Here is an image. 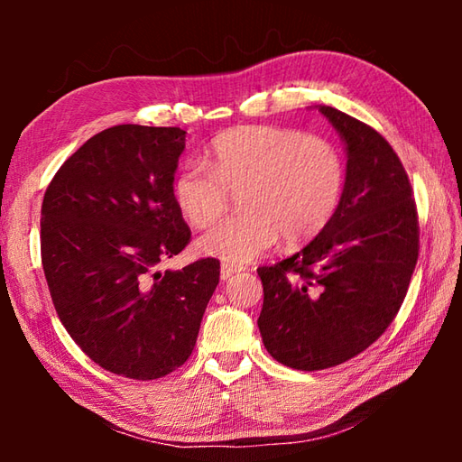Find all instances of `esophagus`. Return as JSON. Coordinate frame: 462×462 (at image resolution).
Masks as SVG:
<instances>
[{
  "label": "esophagus",
  "mask_w": 462,
  "mask_h": 462,
  "mask_svg": "<svg viewBox=\"0 0 462 462\" xmlns=\"http://www.w3.org/2000/svg\"><path fill=\"white\" fill-rule=\"evenodd\" d=\"M236 272H242V266H234V263H222L220 268V278L228 280L230 276H234Z\"/></svg>",
  "instance_id": "34e87169"
}]
</instances>
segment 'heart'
Masks as SVG:
<instances>
[{
  "instance_id": "heart-1",
  "label": "heart",
  "mask_w": 462,
  "mask_h": 462,
  "mask_svg": "<svg viewBox=\"0 0 462 462\" xmlns=\"http://www.w3.org/2000/svg\"><path fill=\"white\" fill-rule=\"evenodd\" d=\"M346 176L341 151L323 136L246 125L216 136L206 162L180 164L172 199L186 222L208 228L238 194L242 212L206 232L199 252L244 263L276 246L280 234L288 242L318 236L339 208Z\"/></svg>"
}]
</instances>
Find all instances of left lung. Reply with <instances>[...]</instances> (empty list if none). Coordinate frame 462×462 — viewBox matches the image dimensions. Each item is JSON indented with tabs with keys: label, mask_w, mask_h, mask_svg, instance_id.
<instances>
[{
	"label": "left lung",
	"mask_w": 462,
	"mask_h": 462,
	"mask_svg": "<svg viewBox=\"0 0 462 462\" xmlns=\"http://www.w3.org/2000/svg\"><path fill=\"white\" fill-rule=\"evenodd\" d=\"M346 143L339 208L293 256L258 268V318L270 356L300 371L336 367L375 343L395 319L419 258V216L391 144L333 106H319Z\"/></svg>",
	"instance_id": "1"
}]
</instances>
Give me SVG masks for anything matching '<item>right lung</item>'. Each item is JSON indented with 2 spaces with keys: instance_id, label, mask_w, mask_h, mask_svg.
<instances>
[{
  "instance_id": "right-lung-1",
  "label": "right lung",
  "mask_w": 462,
  "mask_h": 462,
  "mask_svg": "<svg viewBox=\"0 0 462 462\" xmlns=\"http://www.w3.org/2000/svg\"><path fill=\"white\" fill-rule=\"evenodd\" d=\"M184 136L179 126H111L69 156L43 196L42 263L57 316L115 375L179 369L220 282L216 258L159 272L190 242L172 199Z\"/></svg>"
}]
</instances>
